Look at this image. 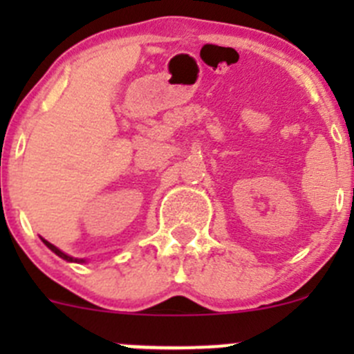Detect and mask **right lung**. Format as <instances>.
Here are the masks:
<instances>
[{
  "instance_id": "obj_1",
  "label": "right lung",
  "mask_w": 354,
  "mask_h": 354,
  "mask_svg": "<svg viewBox=\"0 0 354 354\" xmlns=\"http://www.w3.org/2000/svg\"><path fill=\"white\" fill-rule=\"evenodd\" d=\"M41 240H42V243H44L46 246H48L49 250H51L53 253H56V255H58V257H62V259L66 260V262H77V263H85V262H87V260H85V259H75V257L66 255V253L62 252V250H59L58 246H55L53 243H49V241L44 240V238H41Z\"/></svg>"
}]
</instances>
